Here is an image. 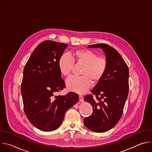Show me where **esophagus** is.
<instances>
[{
	"instance_id": "1",
	"label": "esophagus",
	"mask_w": 152,
	"mask_h": 152,
	"mask_svg": "<svg viewBox=\"0 0 152 152\" xmlns=\"http://www.w3.org/2000/svg\"><path fill=\"white\" fill-rule=\"evenodd\" d=\"M79 101L80 102H83V97L82 96H79Z\"/></svg>"
}]
</instances>
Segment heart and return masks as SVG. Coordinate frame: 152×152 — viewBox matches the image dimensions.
Returning a JSON list of instances; mask_svg holds the SVG:
<instances>
[{"mask_svg": "<svg viewBox=\"0 0 152 152\" xmlns=\"http://www.w3.org/2000/svg\"><path fill=\"white\" fill-rule=\"evenodd\" d=\"M74 61L83 65L80 72L82 76L70 77L66 82V85L69 90L80 94L90 88L91 82H99L107 68V61L105 58L100 57L88 49H79L73 53V56L69 53H64L59 57L58 67L62 76L68 77L70 75Z\"/></svg>", "mask_w": 152, "mask_h": 152, "instance_id": "b5f03b06", "label": "heart"}]
</instances>
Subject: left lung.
I'll return each mask as SVG.
<instances>
[{
  "instance_id": "8db88e82",
  "label": "left lung",
  "mask_w": 152,
  "mask_h": 152,
  "mask_svg": "<svg viewBox=\"0 0 152 152\" xmlns=\"http://www.w3.org/2000/svg\"><path fill=\"white\" fill-rule=\"evenodd\" d=\"M88 47L104 51L107 68L91 91L92 94L84 97L85 101L91 104L93 111L83 123L92 131L104 132L115 126L123 115L129 93V68L120 53L110 45L100 43Z\"/></svg>"
}]
</instances>
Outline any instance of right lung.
<instances>
[{"mask_svg": "<svg viewBox=\"0 0 152 152\" xmlns=\"http://www.w3.org/2000/svg\"><path fill=\"white\" fill-rule=\"evenodd\" d=\"M67 47L65 43L50 40L41 42L23 70L21 93L24 111L29 121L42 131L59 127L65 113L79 100V95L73 92L55 96L66 86L58 60Z\"/></svg>", "mask_w": 152, "mask_h": 152, "instance_id": "right-lung-1", "label": "right lung"}]
</instances>
